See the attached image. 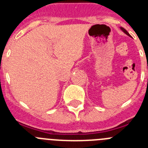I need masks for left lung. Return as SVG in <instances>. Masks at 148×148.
<instances>
[{"mask_svg": "<svg viewBox=\"0 0 148 148\" xmlns=\"http://www.w3.org/2000/svg\"><path fill=\"white\" fill-rule=\"evenodd\" d=\"M121 29L122 30L123 32H125V34H127V35H129V36H130V34L128 33V32H127V30L125 29H124V28H123V27H121Z\"/></svg>", "mask_w": 148, "mask_h": 148, "instance_id": "8db88e82", "label": "left lung"}]
</instances>
